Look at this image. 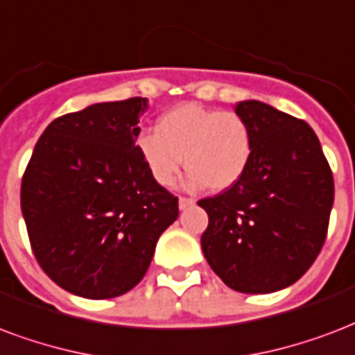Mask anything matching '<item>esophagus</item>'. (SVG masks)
<instances>
[{
	"label": "esophagus",
	"instance_id": "1",
	"mask_svg": "<svg viewBox=\"0 0 355 355\" xmlns=\"http://www.w3.org/2000/svg\"><path fill=\"white\" fill-rule=\"evenodd\" d=\"M196 202L194 198H189V196H180V209H187Z\"/></svg>",
	"mask_w": 355,
	"mask_h": 355
}]
</instances>
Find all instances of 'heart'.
I'll return each instance as SVG.
<instances>
[{
	"label": "heart",
	"instance_id": "b5f03b06",
	"mask_svg": "<svg viewBox=\"0 0 355 355\" xmlns=\"http://www.w3.org/2000/svg\"><path fill=\"white\" fill-rule=\"evenodd\" d=\"M137 149L149 174L162 187H172L183 166L191 187L225 191L241 180L249 166L254 137L236 112L181 105L159 117L155 130H142Z\"/></svg>",
	"mask_w": 355,
	"mask_h": 355
}]
</instances>
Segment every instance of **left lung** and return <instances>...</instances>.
<instances>
[{"label": "left lung", "mask_w": 355, "mask_h": 355, "mask_svg": "<svg viewBox=\"0 0 355 355\" xmlns=\"http://www.w3.org/2000/svg\"><path fill=\"white\" fill-rule=\"evenodd\" d=\"M236 114L250 125L254 149L238 183L198 200L209 217L202 250L226 286L269 294L294 284L320 254L335 185L303 119L258 101L239 103Z\"/></svg>", "instance_id": "left-lung-1"}]
</instances>
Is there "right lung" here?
Listing matches in <instances>:
<instances>
[{
	"instance_id": "add662e5",
	"label": "right lung",
	"mask_w": 355,
	"mask_h": 355,
	"mask_svg": "<svg viewBox=\"0 0 355 355\" xmlns=\"http://www.w3.org/2000/svg\"><path fill=\"white\" fill-rule=\"evenodd\" d=\"M146 98L98 103L58 117L22 175L20 206L37 262L87 300H110L146 275L157 239L180 215L178 196L137 149Z\"/></svg>"
}]
</instances>
